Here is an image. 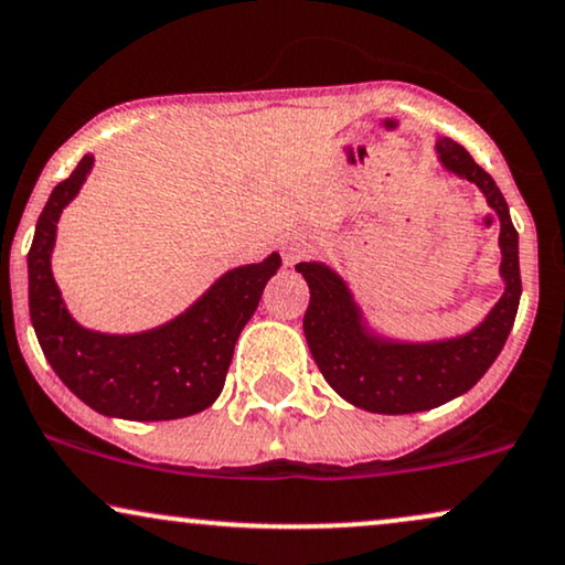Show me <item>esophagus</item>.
Wrapping results in <instances>:
<instances>
[{"label": "esophagus", "mask_w": 565, "mask_h": 565, "mask_svg": "<svg viewBox=\"0 0 565 565\" xmlns=\"http://www.w3.org/2000/svg\"><path fill=\"white\" fill-rule=\"evenodd\" d=\"M307 253H310V242L291 239L287 242V247H284V263H287V266H295V263L302 260Z\"/></svg>", "instance_id": "esophagus-1"}]
</instances>
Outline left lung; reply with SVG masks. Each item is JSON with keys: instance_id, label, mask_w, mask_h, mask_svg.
Here are the masks:
<instances>
[{"instance_id": "left-lung-1", "label": "left lung", "mask_w": 565, "mask_h": 565, "mask_svg": "<svg viewBox=\"0 0 565 565\" xmlns=\"http://www.w3.org/2000/svg\"><path fill=\"white\" fill-rule=\"evenodd\" d=\"M443 167L484 192L501 218L503 297L482 326L461 339L438 344H394L365 331L347 284L320 263H299L297 270L310 287L305 310V339L328 385L349 404L375 414H412L440 406L467 394L501 354L516 320L521 297L519 232L509 203L492 177L451 138L438 140Z\"/></svg>"}]
</instances>
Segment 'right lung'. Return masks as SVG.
<instances>
[{"label": "right lung", "mask_w": 565, "mask_h": 565, "mask_svg": "<svg viewBox=\"0 0 565 565\" xmlns=\"http://www.w3.org/2000/svg\"><path fill=\"white\" fill-rule=\"evenodd\" d=\"M90 167L93 156H83L73 174L52 190L28 249V307L39 344L62 383L106 417L153 423L203 412L224 388L234 344L281 258L274 253L263 263L230 270L184 316L156 331H85L70 318L49 260L60 213Z\"/></svg>", "instance_id": "add662e5"}]
</instances>
